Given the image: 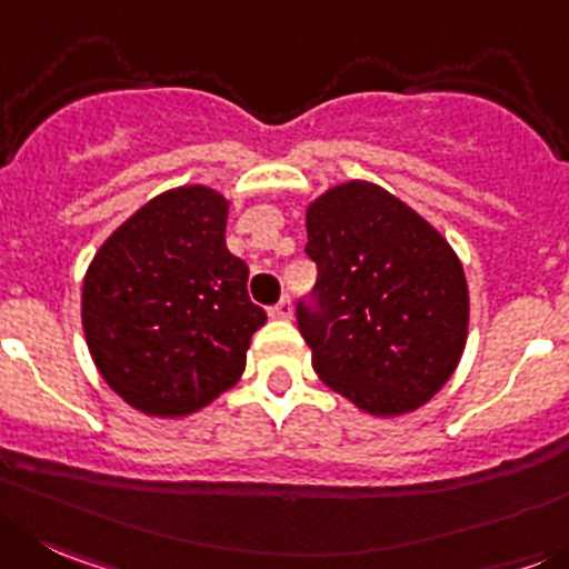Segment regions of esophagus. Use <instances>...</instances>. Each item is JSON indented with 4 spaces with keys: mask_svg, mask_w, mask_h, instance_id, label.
<instances>
[{
    "mask_svg": "<svg viewBox=\"0 0 569 569\" xmlns=\"http://www.w3.org/2000/svg\"><path fill=\"white\" fill-rule=\"evenodd\" d=\"M269 317H272V320H291V300H289V297H283L278 306H272V309H269Z\"/></svg>",
    "mask_w": 569,
    "mask_h": 569,
    "instance_id": "1",
    "label": "esophagus"
}]
</instances>
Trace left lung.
I'll list each match as a JSON object with an SVG mask.
<instances>
[{"mask_svg":"<svg viewBox=\"0 0 569 569\" xmlns=\"http://www.w3.org/2000/svg\"><path fill=\"white\" fill-rule=\"evenodd\" d=\"M317 306L297 326L317 376L373 418L423 407L452 379L469 337L463 263L421 212L365 179L306 207Z\"/></svg>","mask_w":569,"mask_h":569,"instance_id":"8db88e82","label":"left lung"}]
</instances>
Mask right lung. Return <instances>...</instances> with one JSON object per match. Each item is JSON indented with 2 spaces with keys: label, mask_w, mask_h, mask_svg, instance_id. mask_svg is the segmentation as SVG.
<instances>
[{
  "label": "right lung",
  "mask_w": 569,
  "mask_h": 569,
  "mask_svg": "<svg viewBox=\"0 0 569 569\" xmlns=\"http://www.w3.org/2000/svg\"><path fill=\"white\" fill-rule=\"evenodd\" d=\"M230 201L182 184L131 212L94 252L81 291L89 353L126 405L184 418L236 387L267 322L227 249Z\"/></svg>",
  "instance_id": "add662e5"
}]
</instances>
